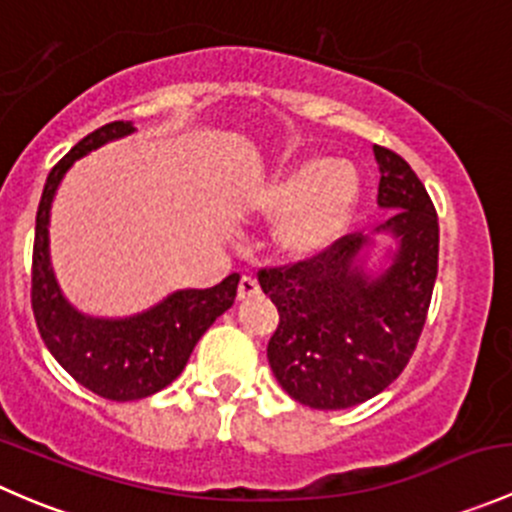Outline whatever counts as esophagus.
<instances>
[{
	"mask_svg": "<svg viewBox=\"0 0 512 512\" xmlns=\"http://www.w3.org/2000/svg\"><path fill=\"white\" fill-rule=\"evenodd\" d=\"M255 294H260V285H257L255 277L242 275L240 277V285H237V297H240V299H250V297H255Z\"/></svg>",
	"mask_w": 512,
	"mask_h": 512,
	"instance_id": "1",
	"label": "esophagus"
}]
</instances>
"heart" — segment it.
<instances>
[{
    "label": "heart",
    "instance_id": "heart-1",
    "mask_svg": "<svg viewBox=\"0 0 512 512\" xmlns=\"http://www.w3.org/2000/svg\"><path fill=\"white\" fill-rule=\"evenodd\" d=\"M361 195V178L349 163L324 156L299 160L260 193V210L285 215L277 240L289 255L312 257L347 232Z\"/></svg>",
    "mask_w": 512,
    "mask_h": 512
}]
</instances>
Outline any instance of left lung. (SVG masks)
<instances>
[{"label":"left lung","instance_id":"8db88e82","mask_svg":"<svg viewBox=\"0 0 512 512\" xmlns=\"http://www.w3.org/2000/svg\"><path fill=\"white\" fill-rule=\"evenodd\" d=\"M379 205L394 210L379 230L399 237L394 265L369 280L356 257L361 232L289 265L260 267L280 312L267 359L299 404L337 411L381 394L416 352L438 275V215L431 195L399 153L374 146Z\"/></svg>","mask_w":512,"mask_h":512}]
</instances>
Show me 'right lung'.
I'll use <instances>...</instances> for the list:
<instances>
[{
	"mask_svg": "<svg viewBox=\"0 0 512 512\" xmlns=\"http://www.w3.org/2000/svg\"><path fill=\"white\" fill-rule=\"evenodd\" d=\"M131 131L126 121L106 123L51 168L36 210L32 252V312L46 349L81 386L108 401L146 399L178 379L198 339L232 307L240 282L232 272L220 285L175 292L151 312L131 319L84 317L66 304L49 267L51 200L76 158Z\"/></svg>",
	"mask_w": 512,
	"mask_h": 512,
	"instance_id": "1",
	"label": "right lung"
}]
</instances>
